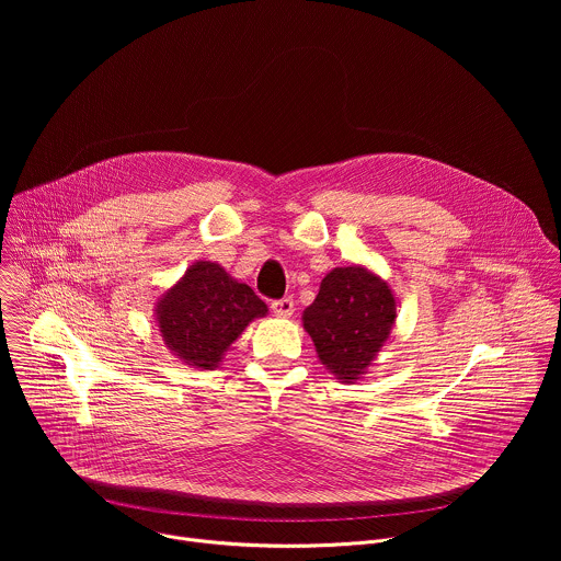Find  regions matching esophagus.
<instances>
[{
    "instance_id": "1",
    "label": "esophagus",
    "mask_w": 561,
    "mask_h": 561,
    "mask_svg": "<svg viewBox=\"0 0 561 561\" xmlns=\"http://www.w3.org/2000/svg\"><path fill=\"white\" fill-rule=\"evenodd\" d=\"M271 308H273V312H275L277 317H290V314H293V310H295V304H293V299H290V297H284V299L273 301V304H271Z\"/></svg>"
}]
</instances>
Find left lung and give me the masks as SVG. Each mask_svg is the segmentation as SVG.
<instances>
[{"mask_svg":"<svg viewBox=\"0 0 561 561\" xmlns=\"http://www.w3.org/2000/svg\"><path fill=\"white\" fill-rule=\"evenodd\" d=\"M397 301L386 279L364 264L333 268L319 284L301 324L319 362L342 383L368 373L390 340Z\"/></svg>","mask_w":561,"mask_h":561,"instance_id":"8db88e82","label":"left lung"}]
</instances>
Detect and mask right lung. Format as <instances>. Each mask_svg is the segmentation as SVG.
I'll use <instances>...</instances> for the list:
<instances>
[{
	"mask_svg": "<svg viewBox=\"0 0 561 561\" xmlns=\"http://www.w3.org/2000/svg\"><path fill=\"white\" fill-rule=\"evenodd\" d=\"M268 306L219 264L197 260L154 301V324L167 348L186 366L215 370L230 344Z\"/></svg>",
	"mask_w": 561,
	"mask_h": 561,
	"instance_id": "add662e5",
	"label": "right lung"
}]
</instances>
